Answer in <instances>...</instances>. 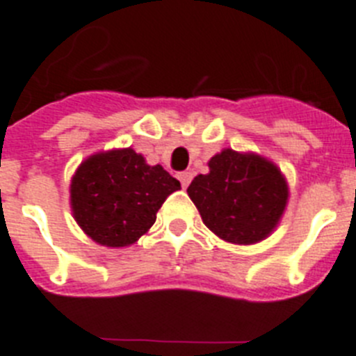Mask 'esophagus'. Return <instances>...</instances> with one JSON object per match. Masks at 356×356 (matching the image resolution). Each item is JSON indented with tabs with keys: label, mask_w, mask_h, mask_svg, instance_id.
<instances>
[{
	"label": "esophagus",
	"mask_w": 356,
	"mask_h": 356,
	"mask_svg": "<svg viewBox=\"0 0 356 356\" xmlns=\"http://www.w3.org/2000/svg\"><path fill=\"white\" fill-rule=\"evenodd\" d=\"M179 181H181L183 188H186L188 184H190V181H192V173H190V172H181V173H179Z\"/></svg>",
	"instance_id": "esophagus-1"
}]
</instances>
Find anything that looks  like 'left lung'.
Segmentation results:
<instances>
[{
    "instance_id": "1",
    "label": "left lung",
    "mask_w": 356,
    "mask_h": 356,
    "mask_svg": "<svg viewBox=\"0 0 356 356\" xmlns=\"http://www.w3.org/2000/svg\"><path fill=\"white\" fill-rule=\"evenodd\" d=\"M208 168L188 186L202 222L219 238L238 246L270 237L289 197L279 166L255 152L224 148L208 161Z\"/></svg>"
}]
</instances>
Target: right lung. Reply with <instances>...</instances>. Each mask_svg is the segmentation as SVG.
Listing matches in <instances>:
<instances>
[{
  "label": "right lung",
  "mask_w": 356,
  "mask_h": 356,
  "mask_svg": "<svg viewBox=\"0 0 356 356\" xmlns=\"http://www.w3.org/2000/svg\"><path fill=\"white\" fill-rule=\"evenodd\" d=\"M177 190V179L132 148L97 152L72 175V215L94 243L127 248L154 226L164 199Z\"/></svg>",
  "instance_id": "add662e5"
}]
</instances>
